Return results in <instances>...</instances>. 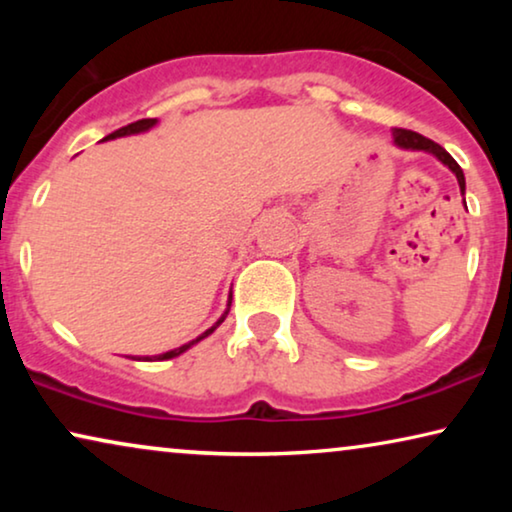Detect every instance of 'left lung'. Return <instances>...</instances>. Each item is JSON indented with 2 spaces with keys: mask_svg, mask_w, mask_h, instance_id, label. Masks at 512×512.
Returning <instances> with one entry per match:
<instances>
[{
  "mask_svg": "<svg viewBox=\"0 0 512 512\" xmlns=\"http://www.w3.org/2000/svg\"><path fill=\"white\" fill-rule=\"evenodd\" d=\"M394 144L401 146V149H410V151H429L436 156L440 163L450 167V170L454 172V177H457L459 181V188L461 193L466 191V179H464V172H461V167L457 160H454L450 153H447L443 146L431 142V139H426L424 135H419V132H412V130H403V128H394Z\"/></svg>",
  "mask_w": 512,
  "mask_h": 512,
  "instance_id": "obj_1",
  "label": "left lung"
}]
</instances>
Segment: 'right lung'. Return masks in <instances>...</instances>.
Here are the masks:
<instances>
[{
    "label": "right lung",
    "instance_id": "1",
    "mask_svg": "<svg viewBox=\"0 0 512 512\" xmlns=\"http://www.w3.org/2000/svg\"><path fill=\"white\" fill-rule=\"evenodd\" d=\"M158 121L156 118H142V121H135V123H130V125H125V128H118L116 132H111V135H107L104 139H116V137H125V135H137V132H146V130H151L153 125H156ZM228 310H230V303H228ZM228 310L221 314V319L216 321V324L212 326V328H207L205 333L200 335V338H195V340H191V342H186V345H181V347H177V349H170V352H165V354H158V356H144V361H167V359H174V356H179V354H184L188 347H193L195 342H200L202 338H207V335H212L216 328L221 326V321L226 319V314H228Z\"/></svg>",
    "mask_w": 512,
    "mask_h": 512
}]
</instances>
